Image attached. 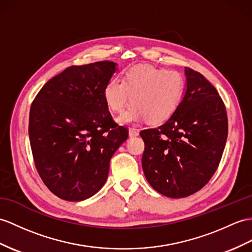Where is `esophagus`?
<instances>
[{"mask_svg":"<svg viewBox=\"0 0 252 252\" xmlns=\"http://www.w3.org/2000/svg\"><path fill=\"white\" fill-rule=\"evenodd\" d=\"M139 136V130L137 129V128H129V137L130 138H133V137H137Z\"/></svg>","mask_w":252,"mask_h":252,"instance_id":"34e87169","label":"esophagus"}]
</instances>
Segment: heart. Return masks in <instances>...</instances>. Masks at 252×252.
<instances>
[{
  "mask_svg": "<svg viewBox=\"0 0 252 252\" xmlns=\"http://www.w3.org/2000/svg\"><path fill=\"white\" fill-rule=\"evenodd\" d=\"M185 80L176 70H165L152 65H137L128 69L124 80L112 78L103 89L107 106L115 113H122L121 124H129L145 119L151 124L168 120L183 99Z\"/></svg>",
  "mask_w": 252,
  "mask_h": 252,
  "instance_id": "heart-1",
  "label": "heart"
}]
</instances>
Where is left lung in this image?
Listing matches in <instances>:
<instances>
[{
    "mask_svg": "<svg viewBox=\"0 0 252 252\" xmlns=\"http://www.w3.org/2000/svg\"><path fill=\"white\" fill-rule=\"evenodd\" d=\"M186 90L163 124L140 132L143 172L156 191L185 198L212 179L228 137V118L217 90L204 76L185 68Z\"/></svg>",
    "mask_w": 252,
    "mask_h": 252,
    "instance_id": "obj_1",
    "label": "left lung"
}]
</instances>
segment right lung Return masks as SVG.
<instances>
[{"instance_id":"add662e5","label":"right lung","mask_w":252,"mask_h":252,"mask_svg":"<svg viewBox=\"0 0 252 252\" xmlns=\"http://www.w3.org/2000/svg\"><path fill=\"white\" fill-rule=\"evenodd\" d=\"M116 70L110 61L70 66L49 80L31 106L29 137L36 169L61 199L82 201L99 191L110 159L128 138L103 98Z\"/></svg>"}]
</instances>
